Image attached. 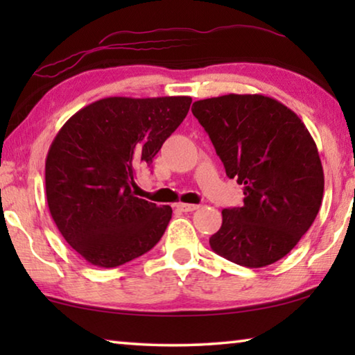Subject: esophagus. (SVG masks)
Returning a JSON list of instances; mask_svg holds the SVG:
<instances>
[{"mask_svg": "<svg viewBox=\"0 0 355 355\" xmlns=\"http://www.w3.org/2000/svg\"><path fill=\"white\" fill-rule=\"evenodd\" d=\"M177 208L182 209L184 213H188V211H194V209L199 208V205H192V203H178Z\"/></svg>", "mask_w": 355, "mask_h": 355, "instance_id": "obj_1", "label": "esophagus"}]
</instances>
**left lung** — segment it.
<instances>
[{
  "mask_svg": "<svg viewBox=\"0 0 355 355\" xmlns=\"http://www.w3.org/2000/svg\"><path fill=\"white\" fill-rule=\"evenodd\" d=\"M192 114L211 139L244 205L222 209L216 254L263 268L290 254L320 211L324 172L313 137L290 107L261 94L199 100Z\"/></svg>",
  "mask_w": 355,
  "mask_h": 355,
  "instance_id": "left-lung-1",
  "label": "left lung"
}]
</instances>
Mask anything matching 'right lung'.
<instances>
[{
    "mask_svg": "<svg viewBox=\"0 0 355 355\" xmlns=\"http://www.w3.org/2000/svg\"><path fill=\"white\" fill-rule=\"evenodd\" d=\"M191 97H107L73 114L45 161L50 214L65 241L98 268L148 252L164 235L169 205L136 197L135 177L189 111Z\"/></svg>",
    "mask_w": 355,
    "mask_h": 355,
    "instance_id": "1",
    "label": "right lung"
}]
</instances>
